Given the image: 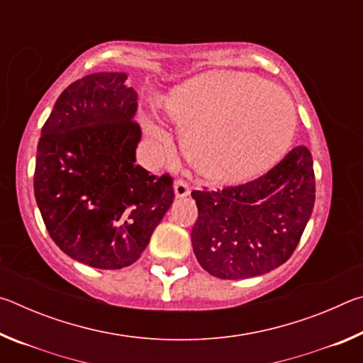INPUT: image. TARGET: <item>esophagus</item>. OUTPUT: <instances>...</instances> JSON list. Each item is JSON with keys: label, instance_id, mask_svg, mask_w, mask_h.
Wrapping results in <instances>:
<instances>
[{"label": "esophagus", "instance_id": "obj_1", "mask_svg": "<svg viewBox=\"0 0 363 363\" xmlns=\"http://www.w3.org/2000/svg\"><path fill=\"white\" fill-rule=\"evenodd\" d=\"M174 194L177 199H184V196H187L190 194L189 184L184 179H176L174 181Z\"/></svg>", "mask_w": 363, "mask_h": 363}]
</instances>
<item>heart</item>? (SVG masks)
<instances>
[{"instance_id": "heart-1", "label": "heart", "mask_w": 363, "mask_h": 363, "mask_svg": "<svg viewBox=\"0 0 363 363\" xmlns=\"http://www.w3.org/2000/svg\"><path fill=\"white\" fill-rule=\"evenodd\" d=\"M163 112L182 131L184 152L205 179L238 184L266 173L285 155L296 131V112L284 91L243 72L216 70L176 86ZM157 147L168 136L145 121Z\"/></svg>"}]
</instances>
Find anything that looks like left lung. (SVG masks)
I'll use <instances>...</instances> for the list:
<instances>
[{
  "label": "left lung",
  "instance_id": "8db88e82",
  "mask_svg": "<svg viewBox=\"0 0 363 363\" xmlns=\"http://www.w3.org/2000/svg\"><path fill=\"white\" fill-rule=\"evenodd\" d=\"M192 247L200 266L224 280L262 275L290 259L315 201L312 155L299 145L257 179L194 190Z\"/></svg>",
  "mask_w": 363,
  "mask_h": 363
}]
</instances>
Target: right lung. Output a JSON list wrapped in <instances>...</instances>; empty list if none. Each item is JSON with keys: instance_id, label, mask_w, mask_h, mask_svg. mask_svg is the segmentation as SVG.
<instances>
[{"instance_id": "1", "label": "right lung", "mask_w": 363, "mask_h": 363, "mask_svg": "<svg viewBox=\"0 0 363 363\" xmlns=\"http://www.w3.org/2000/svg\"><path fill=\"white\" fill-rule=\"evenodd\" d=\"M123 72L67 86L36 150V205L54 243L78 262L121 269L136 262L174 200L173 177L136 164L138 93Z\"/></svg>"}]
</instances>
